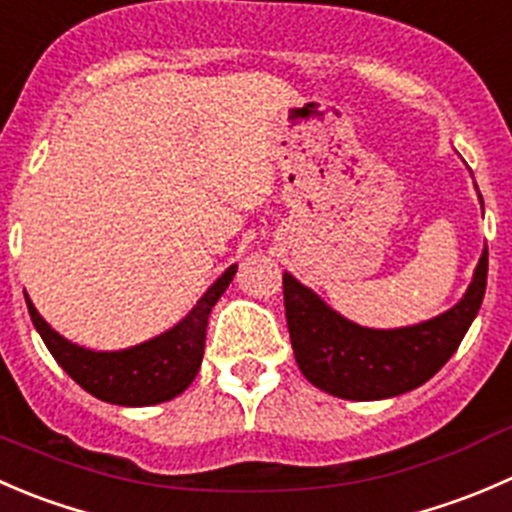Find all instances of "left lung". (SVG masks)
Segmentation results:
<instances>
[{
    "label": "left lung",
    "instance_id": "8db88e82",
    "mask_svg": "<svg viewBox=\"0 0 512 512\" xmlns=\"http://www.w3.org/2000/svg\"><path fill=\"white\" fill-rule=\"evenodd\" d=\"M485 281L488 249H483L465 296L450 311L416 326L366 328L326 306L291 273H283L286 323L298 368L313 386L346 401H381L413 391L458 351L480 311Z\"/></svg>",
    "mask_w": 512,
    "mask_h": 512
}]
</instances>
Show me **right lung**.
<instances>
[{
  "label": "right lung",
  "instance_id": "right-lung-1",
  "mask_svg": "<svg viewBox=\"0 0 512 512\" xmlns=\"http://www.w3.org/2000/svg\"><path fill=\"white\" fill-rule=\"evenodd\" d=\"M236 263L226 268L196 301L189 316L151 341L124 351H89L59 336L27 298L29 316L54 361L94 398L114 406H156L176 398L191 386L201 368L209 313L234 281Z\"/></svg>",
  "mask_w": 512,
  "mask_h": 512
}]
</instances>
